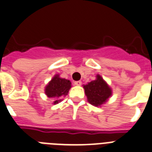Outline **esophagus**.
<instances>
[{
	"label": "esophagus",
	"mask_w": 152,
	"mask_h": 152,
	"mask_svg": "<svg viewBox=\"0 0 152 152\" xmlns=\"http://www.w3.org/2000/svg\"><path fill=\"white\" fill-rule=\"evenodd\" d=\"M74 84H75V85H77V86H79V85H81V81H76L74 82Z\"/></svg>",
	"instance_id": "34e87169"
}]
</instances>
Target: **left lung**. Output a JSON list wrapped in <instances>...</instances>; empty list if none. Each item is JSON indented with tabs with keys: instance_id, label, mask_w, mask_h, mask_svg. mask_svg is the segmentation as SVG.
Instances as JSON below:
<instances>
[{
	"instance_id": "8db88e82",
	"label": "left lung",
	"mask_w": 152,
	"mask_h": 152,
	"mask_svg": "<svg viewBox=\"0 0 152 152\" xmlns=\"http://www.w3.org/2000/svg\"><path fill=\"white\" fill-rule=\"evenodd\" d=\"M83 88L88 101L92 106H102L112 96V90L99 75H96V80L84 85Z\"/></svg>"
}]
</instances>
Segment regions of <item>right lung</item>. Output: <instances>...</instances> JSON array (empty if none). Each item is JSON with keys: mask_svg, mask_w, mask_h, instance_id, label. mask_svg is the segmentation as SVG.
Returning a JSON list of instances; mask_svg holds the SVG:
<instances>
[{"mask_svg": "<svg viewBox=\"0 0 152 152\" xmlns=\"http://www.w3.org/2000/svg\"><path fill=\"white\" fill-rule=\"evenodd\" d=\"M71 88V82L69 80L60 77L59 75H56L51 79L45 88V93L49 98L56 99L53 104H57L61 99H58L61 96H66Z\"/></svg>", "mask_w": 152, "mask_h": 152, "instance_id": "right-lung-1", "label": "right lung"}]
</instances>
